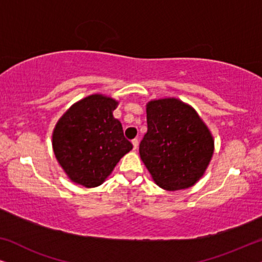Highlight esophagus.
Listing matches in <instances>:
<instances>
[{
  "instance_id": "1",
  "label": "esophagus",
  "mask_w": 262,
  "mask_h": 262,
  "mask_svg": "<svg viewBox=\"0 0 262 262\" xmlns=\"http://www.w3.org/2000/svg\"><path fill=\"white\" fill-rule=\"evenodd\" d=\"M132 145H134V149L137 150L138 148V139H132Z\"/></svg>"
}]
</instances>
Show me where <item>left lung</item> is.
I'll return each mask as SVG.
<instances>
[{
    "instance_id": "obj_1",
    "label": "left lung",
    "mask_w": 262,
    "mask_h": 262,
    "mask_svg": "<svg viewBox=\"0 0 262 262\" xmlns=\"http://www.w3.org/2000/svg\"><path fill=\"white\" fill-rule=\"evenodd\" d=\"M146 123L139 155L156 184L167 191L194 185L213 154L212 136L195 111L174 98L154 100Z\"/></svg>"
}]
</instances>
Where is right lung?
<instances>
[{
  "mask_svg": "<svg viewBox=\"0 0 262 262\" xmlns=\"http://www.w3.org/2000/svg\"><path fill=\"white\" fill-rule=\"evenodd\" d=\"M118 102L95 94L70 107L57 123L52 136L56 159L71 180L96 187L132 144L124 137L120 121L113 117Z\"/></svg>",
  "mask_w": 262,
  "mask_h": 262,
  "instance_id": "1",
  "label": "right lung"
}]
</instances>
